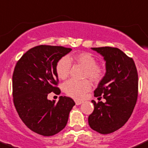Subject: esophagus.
<instances>
[{"mask_svg":"<svg viewBox=\"0 0 148 148\" xmlns=\"http://www.w3.org/2000/svg\"><path fill=\"white\" fill-rule=\"evenodd\" d=\"M83 101H78V100H75V103L76 105H80L81 103H82Z\"/></svg>","mask_w":148,"mask_h":148,"instance_id":"1","label":"esophagus"}]
</instances>
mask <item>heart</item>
<instances>
[{"label":"heart","mask_w":148,"mask_h":148,"mask_svg":"<svg viewBox=\"0 0 148 148\" xmlns=\"http://www.w3.org/2000/svg\"><path fill=\"white\" fill-rule=\"evenodd\" d=\"M71 63L81 65L85 69V77L91 80L98 82L104 75V69L100 65L96 64L97 60L89 52H81L76 55H69L63 57L58 61L56 65V73L61 79H65L69 75ZM91 84L87 79L77 81L69 79L63 84V90L69 96L77 99H81L85 93L90 90Z\"/></svg>","instance_id":"1"}]
</instances>
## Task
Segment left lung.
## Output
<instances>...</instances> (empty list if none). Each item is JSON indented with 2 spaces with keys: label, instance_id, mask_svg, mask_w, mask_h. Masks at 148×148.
<instances>
[{
  "label": "left lung",
  "instance_id": "1",
  "mask_svg": "<svg viewBox=\"0 0 148 148\" xmlns=\"http://www.w3.org/2000/svg\"><path fill=\"white\" fill-rule=\"evenodd\" d=\"M106 61V74L94 96L106 102L92 101L94 110L88 117L93 130L102 134L112 133L128 121L136 105L138 96V74L134 61L118 48L93 47Z\"/></svg>",
  "mask_w": 148,
  "mask_h": 148
}]
</instances>
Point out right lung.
Wrapping results in <instances>:
<instances>
[{"label": "right lung", "instance_id": "1", "mask_svg": "<svg viewBox=\"0 0 148 148\" xmlns=\"http://www.w3.org/2000/svg\"><path fill=\"white\" fill-rule=\"evenodd\" d=\"M71 51L64 47L39 45L27 51L15 66L12 76L14 107L26 126L42 136L63 130L75 105L67 96H60L58 102L47 99L51 92L60 93L56 65Z\"/></svg>", "mask_w": 148, "mask_h": 148}]
</instances>
